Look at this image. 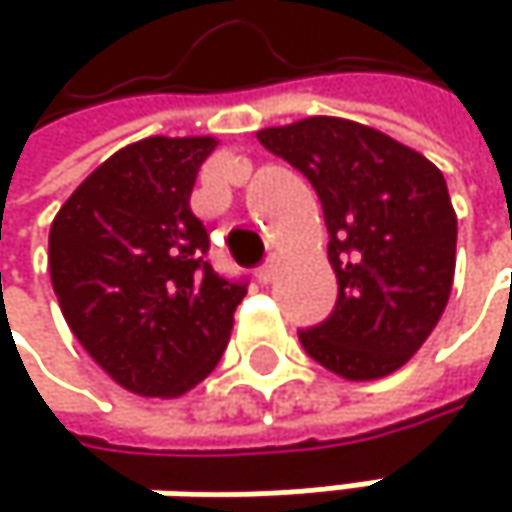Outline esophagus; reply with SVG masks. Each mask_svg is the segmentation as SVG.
<instances>
[{"label": "esophagus", "instance_id": "obj_1", "mask_svg": "<svg viewBox=\"0 0 512 512\" xmlns=\"http://www.w3.org/2000/svg\"><path fill=\"white\" fill-rule=\"evenodd\" d=\"M255 275H257V281H260V284H269V281H272V278L278 275V257H266V260H263V263L257 266Z\"/></svg>", "mask_w": 512, "mask_h": 512}]
</instances>
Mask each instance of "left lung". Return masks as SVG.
I'll use <instances>...</instances> for the list:
<instances>
[{"mask_svg": "<svg viewBox=\"0 0 512 512\" xmlns=\"http://www.w3.org/2000/svg\"><path fill=\"white\" fill-rule=\"evenodd\" d=\"M257 142L311 180L329 228L338 302L299 332L305 353L353 382L394 373L430 338L454 284L457 213L442 171L329 115L266 127Z\"/></svg>", "mask_w": 512, "mask_h": 512, "instance_id": "8db88e82", "label": "left lung"}]
</instances>
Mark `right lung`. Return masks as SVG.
Instances as JSON below:
<instances>
[{"mask_svg": "<svg viewBox=\"0 0 512 512\" xmlns=\"http://www.w3.org/2000/svg\"><path fill=\"white\" fill-rule=\"evenodd\" d=\"M213 136L133 142L94 168L50 228L61 314L121 388L180 397L228 347L243 281L210 263V237L189 207Z\"/></svg>", "mask_w": 512, "mask_h": 512, "instance_id": "1", "label": "right lung"}]
</instances>
